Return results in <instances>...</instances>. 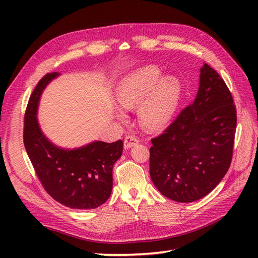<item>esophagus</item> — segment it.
<instances>
[{
  "instance_id": "1",
  "label": "esophagus",
  "mask_w": 258,
  "mask_h": 258,
  "mask_svg": "<svg viewBox=\"0 0 258 258\" xmlns=\"http://www.w3.org/2000/svg\"><path fill=\"white\" fill-rule=\"evenodd\" d=\"M138 143H139V139L136 138V136H132V135L126 136L124 140V149L127 150V149H130V147H132Z\"/></svg>"
}]
</instances>
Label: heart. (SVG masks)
Wrapping results in <instances>:
<instances>
[{
	"label": "heart",
	"instance_id": "b5f03b06",
	"mask_svg": "<svg viewBox=\"0 0 258 258\" xmlns=\"http://www.w3.org/2000/svg\"><path fill=\"white\" fill-rule=\"evenodd\" d=\"M117 100L125 109L142 104L139 119L142 127L156 131L165 126L178 105L180 84L174 76L163 78L162 71L155 65L141 68L126 76L117 87ZM124 118L122 111L117 112Z\"/></svg>",
	"mask_w": 258,
	"mask_h": 258
}]
</instances>
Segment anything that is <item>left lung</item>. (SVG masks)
<instances>
[{
    "label": "left lung",
    "mask_w": 258,
    "mask_h": 258,
    "mask_svg": "<svg viewBox=\"0 0 258 258\" xmlns=\"http://www.w3.org/2000/svg\"><path fill=\"white\" fill-rule=\"evenodd\" d=\"M236 123L231 92L204 63L194 102L151 140L150 174L157 189L178 203L211 193L231 166Z\"/></svg>",
    "instance_id": "obj_1"
}]
</instances>
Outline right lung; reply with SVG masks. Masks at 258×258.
Here are the masks:
<instances>
[{
  "label": "right lung",
  "mask_w": 258,
  "mask_h": 258,
  "mask_svg": "<svg viewBox=\"0 0 258 258\" xmlns=\"http://www.w3.org/2000/svg\"><path fill=\"white\" fill-rule=\"evenodd\" d=\"M59 73L43 76L27 103L23 141L43 187L56 202L74 210H93L107 201L113 187V166L122 155L123 142L95 141L80 149H59L48 141L36 113L43 90Z\"/></svg>",
  "instance_id": "1"
}]
</instances>
